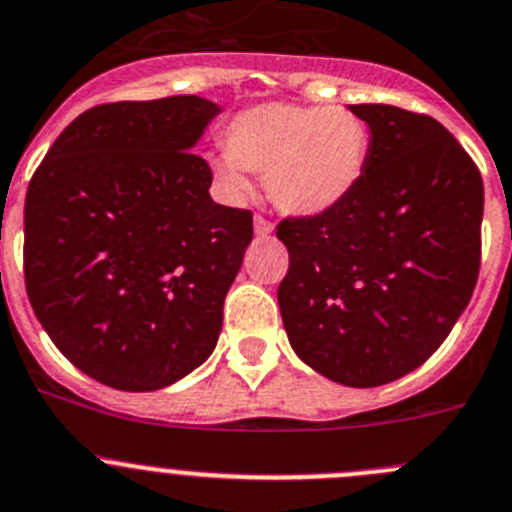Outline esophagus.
<instances>
[{"mask_svg": "<svg viewBox=\"0 0 512 512\" xmlns=\"http://www.w3.org/2000/svg\"><path fill=\"white\" fill-rule=\"evenodd\" d=\"M272 229H275V227H272L270 219H265V217H260V214H257V217H255V234H257V237H270Z\"/></svg>", "mask_w": 512, "mask_h": 512, "instance_id": "esophagus-1", "label": "esophagus"}]
</instances>
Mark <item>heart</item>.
I'll return each instance as SVG.
<instances>
[{
  "mask_svg": "<svg viewBox=\"0 0 512 512\" xmlns=\"http://www.w3.org/2000/svg\"><path fill=\"white\" fill-rule=\"evenodd\" d=\"M227 154L209 166L229 197L250 191L247 171H262L267 197L280 212L318 217L351 197L369 164V128L346 108L260 103L224 128Z\"/></svg>",
  "mask_w": 512,
  "mask_h": 512,
  "instance_id": "heart-1",
  "label": "heart"
}]
</instances>
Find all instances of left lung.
<instances>
[{"label": "left lung", "instance_id": "obj_1", "mask_svg": "<svg viewBox=\"0 0 512 512\" xmlns=\"http://www.w3.org/2000/svg\"><path fill=\"white\" fill-rule=\"evenodd\" d=\"M371 131L351 197L285 219L290 270L278 288L303 364L356 389L422 366L450 336L480 272L482 179L442 123L396 105H348Z\"/></svg>", "mask_w": 512, "mask_h": 512}]
</instances>
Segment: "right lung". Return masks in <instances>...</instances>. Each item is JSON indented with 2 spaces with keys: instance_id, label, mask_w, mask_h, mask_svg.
Instances as JSON below:
<instances>
[{
  "instance_id": "obj_1",
  "label": "right lung",
  "mask_w": 512,
  "mask_h": 512,
  "mask_svg": "<svg viewBox=\"0 0 512 512\" xmlns=\"http://www.w3.org/2000/svg\"><path fill=\"white\" fill-rule=\"evenodd\" d=\"M222 105L199 95L90 108L57 136L25 199L37 321L90 379L156 391L202 366L222 331L252 214L209 197L191 154Z\"/></svg>"
}]
</instances>
